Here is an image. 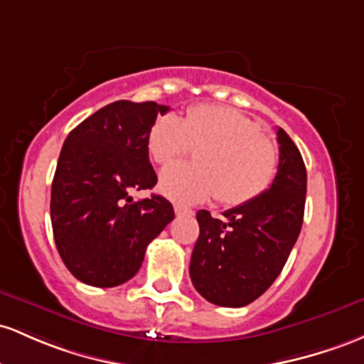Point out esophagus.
<instances>
[{
    "instance_id": "esophagus-1",
    "label": "esophagus",
    "mask_w": 364,
    "mask_h": 364,
    "mask_svg": "<svg viewBox=\"0 0 364 364\" xmlns=\"http://www.w3.org/2000/svg\"><path fill=\"white\" fill-rule=\"evenodd\" d=\"M173 210L177 216H193L194 215L193 210H189V208H183V206H181V204H175Z\"/></svg>"
}]
</instances>
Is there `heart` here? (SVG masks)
<instances>
[{
  "label": "heart",
  "mask_w": 364,
  "mask_h": 364,
  "mask_svg": "<svg viewBox=\"0 0 364 364\" xmlns=\"http://www.w3.org/2000/svg\"><path fill=\"white\" fill-rule=\"evenodd\" d=\"M196 165H171L160 173V191L171 201L193 204L215 198L242 206L272 186L279 148L255 120L232 108L198 105L186 118L166 112L153 122L148 148L158 165H170L191 149Z\"/></svg>",
  "instance_id": "1"
}]
</instances>
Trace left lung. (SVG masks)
I'll use <instances>...</instances> for the list:
<instances>
[{"label":"left lung","mask_w":364,"mask_h":364,"mask_svg":"<svg viewBox=\"0 0 364 364\" xmlns=\"http://www.w3.org/2000/svg\"><path fill=\"white\" fill-rule=\"evenodd\" d=\"M279 170L272 186L255 201L213 218L199 210V237L191 258L193 285L206 301L223 308H242L280 275L301 227L306 203V166L284 129Z\"/></svg>","instance_id":"obj_1"}]
</instances>
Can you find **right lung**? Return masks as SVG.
Here are the masks:
<instances>
[{
    "label": "right lung",
    "instance_id": "add662e5",
    "mask_svg": "<svg viewBox=\"0 0 364 364\" xmlns=\"http://www.w3.org/2000/svg\"><path fill=\"white\" fill-rule=\"evenodd\" d=\"M168 106L146 101L106 105L65 139L51 186V225L65 267L92 287L132 279L146 247L175 218L163 196L134 201L130 191L153 189L148 134Z\"/></svg>",
    "mask_w": 364,
    "mask_h": 364
}]
</instances>
